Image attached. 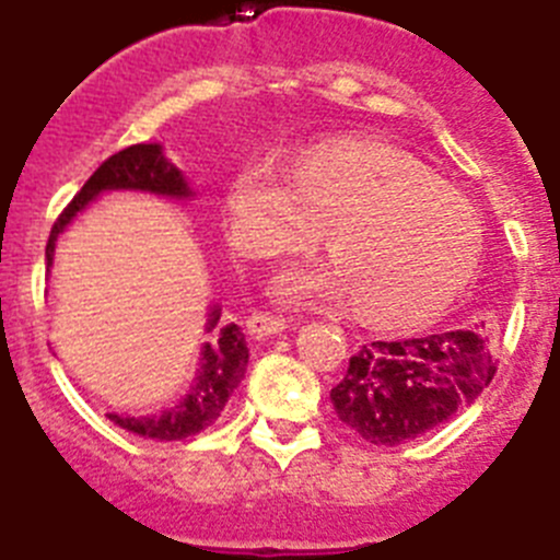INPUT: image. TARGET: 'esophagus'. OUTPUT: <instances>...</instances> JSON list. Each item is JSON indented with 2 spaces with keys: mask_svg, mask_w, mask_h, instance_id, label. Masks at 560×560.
Listing matches in <instances>:
<instances>
[{
  "mask_svg": "<svg viewBox=\"0 0 560 560\" xmlns=\"http://www.w3.org/2000/svg\"><path fill=\"white\" fill-rule=\"evenodd\" d=\"M245 329H248L250 337L256 340H265V337L281 335L287 329L284 317L279 315H268V312H250L248 320H245Z\"/></svg>",
  "mask_w": 560,
  "mask_h": 560,
  "instance_id": "esophagus-1",
  "label": "esophagus"
}]
</instances>
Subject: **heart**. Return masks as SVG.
Returning a JSON list of instances; mask_svg holds the SVG:
<instances>
[{
	"label": "heart",
	"mask_w": 560,
	"mask_h": 560,
	"mask_svg": "<svg viewBox=\"0 0 560 560\" xmlns=\"http://www.w3.org/2000/svg\"><path fill=\"white\" fill-rule=\"evenodd\" d=\"M231 240L270 259L312 248L329 225L331 259L301 261L270 279L284 304H354L385 326L441 315L482 254L475 203L405 150L329 139L299 161L254 153L229 186Z\"/></svg>",
	"instance_id": "obj_1"
}]
</instances>
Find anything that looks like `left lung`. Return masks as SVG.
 Listing matches in <instances>:
<instances>
[{
    "instance_id": "8db88e82",
    "label": "left lung",
    "mask_w": 560,
    "mask_h": 560,
    "mask_svg": "<svg viewBox=\"0 0 560 560\" xmlns=\"http://www.w3.org/2000/svg\"><path fill=\"white\" fill-rule=\"evenodd\" d=\"M497 362L477 326L368 342L331 387L342 424L376 446H399L446 424L491 385Z\"/></svg>"
}]
</instances>
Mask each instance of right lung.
Returning <instances> with one entry per match:
<instances>
[{
    "instance_id": "add662e5",
    "label": "right lung",
    "mask_w": 560,
    "mask_h": 560,
    "mask_svg": "<svg viewBox=\"0 0 560 560\" xmlns=\"http://www.w3.org/2000/svg\"><path fill=\"white\" fill-rule=\"evenodd\" d=\"M105 192H144L167 200H195V189L186 175L167 159L159 142L133 144L110 155L97 167V173L85 180L83 189L74 195L72 203L63 209L58 223L49 231L47 243V273L52 270L58 236L74 223L80 211H85ZM203 331L209 340L200 346L198 368L178 401L161 407L148 416H128V412H108L119 430H128L150 441H184L206 427H211L225 410L229 399L245 380L248 371V342L236 324H220V304H209Z\"/></svg>"
}]
</instances>
